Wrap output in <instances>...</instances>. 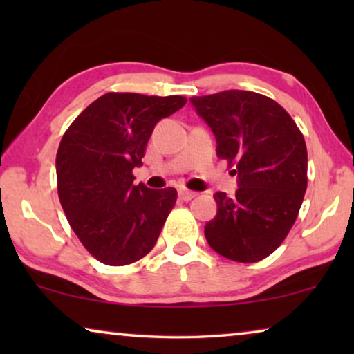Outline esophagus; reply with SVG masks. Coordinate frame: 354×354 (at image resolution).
<instances>
[{"mask_svg":"<svg viewBox=\"0 0 354 354\" xmlns=\"http://www.w3.org/2000/svg\"><path fill=\"white\" fill-rule=\"evenodd\" d=\"M195 196H196V193L192 192V190H187V188H180V190H178V198H180V200H183V201L193 200Z\"/></svg>","mask_w":354,"mask_h":354,"instance_id":"34e87169","label":"esophagus"}]
</instances>
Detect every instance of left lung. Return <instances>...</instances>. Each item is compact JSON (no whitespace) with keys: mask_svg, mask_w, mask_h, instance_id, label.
Listing matches in <instances>:
<instances>
[{"mask_svg":"<svg viewBox=\"0 0 354 354\" xmlns=\"http://www.w3.org/2000/svg\"><path fill=\"white\" fill-rule=\"evenodd\" d=\"M217 142V156L239 176L229 198L217 192V214L205 227L216 253L258 263L288 235L308 187V151L290 114L268 96L245 90L190 98Z\"/></svg>","mask_w":354,"mask_h":354,"instance_id":"left-lung-1","label":"left lung"}]
</instances>
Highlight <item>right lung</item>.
<instances>
[{
	"instance_id": "1",
	"label": "right lung",
	"mask_w": 354,
	"mask_h": 354,
	"mask_svg": "<svg viewBox=\"0 0 354 354\" xmlns=\"http://www.w3.org/2000/svg\"><path fill=\"white\" fill-rule=\"evenodd\" d=\"M187 98L106 93L77 115L57 148V195L85 250L106 266H127L156 245L177 201L172 187L133 185L154 125Z\"/></svg>"
}]
</instances>
